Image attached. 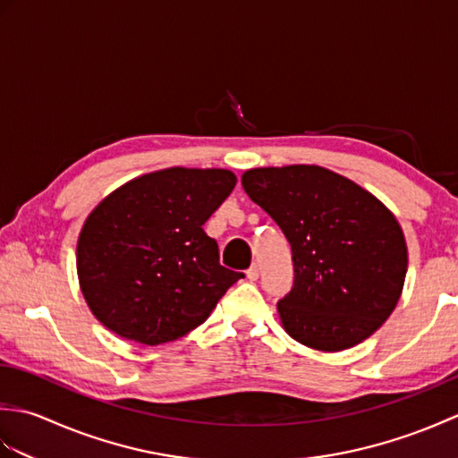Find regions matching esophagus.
I'll use <instances>...</instances> for the list:
<instances>
[{"instance_id":"34e87169","label":"esophagus","mask_w":458,"mask_h":458,"mask_svg":"<svg viewBox=\"0 0 458 458\" xmlns=\"http://www.w3.org/2000/svg\"><path fill=\"white\" fill-rule=\"evenodd\" d=\"M246 276H248L250 281H256V279L259 277V266H258V264L251 266V267L246 271Z\"/></svg>"}]
</instances>
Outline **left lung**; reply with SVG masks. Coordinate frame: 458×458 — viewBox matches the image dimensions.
Returning a JSON list of instances; mask_svg holds the SVG:
<instances>
[{
    "instance_id": "8db88e82",
    "label": "left lung",
    "mask_w": 458,
    "mask_h": 458,
    "mask_svg": "<svg viewBox=\"0 0 458 458\" xmlns=\"http://www.w3.org/2000/svg\"><path fill=\"white\" fill-rule=\"evenodd\" d=\"M242 187L291 244L293 287L277 303L289 336L338 352L376 333L400 301L407 271L394 214L356 182L317 165L250 169Z\"/></svg>"
}]
</instances>
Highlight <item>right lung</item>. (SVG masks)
<instances>
[{
    "label": "right lung",
    "instance_id": "add662e5",
    "mask_svg": "<svg viewBox=\"0 0 458 458\" xmlns=\"http://www.w3.org/2000/svg\"><path fill=\"white\" fill-rule=\"evenodd\" d=\"M236 187L226 169L155 171L108 194L86 218L76 271L94 317L122 338L171 343L208 318L244 274L220 266L202 224Z\"/></svg>",
    "mask_w": 458,
    "mask_h": 458
}]
</instances>
